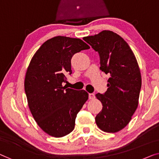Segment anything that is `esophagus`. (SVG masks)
Instances as JSON below:
<instances>
[{
	"instance_id": "esophagus-1",
	"label": "esophagus",
	"mask_w": 159,
	"mask_h": 159,
	"mask_svg": "<svg viewBox=\"0 0 159 159\" xmlns=\"http://www.w3.org/2000/svg\"><path fill=\"white\" fill-rule=\"evenodd\" d=\"M89 99H93V98H95V95L93 93H89Z\"/></svg>"
}]
</instances>
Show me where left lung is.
Instances as JSON below:
<instances>
[{
	"instance_id": "1",
	"label": "left lung",
	"mask_w": 159,
	"mask_h": 159,
	"mask_svg": "<svg viewBox=\"0 0 159 159\" xmlns=\"http://www.w3.org/2000/svg\"><path fill=\"white\" fill-rule=\"evenodd\" d=\"M84 40L98 53L100 69L110 75L107 91L96 95L103 105L96 123L103 131L118 132L129 124L139 105L141 75L136 58L127 43L111 30Z\"/></svg>"
}]
</instances>
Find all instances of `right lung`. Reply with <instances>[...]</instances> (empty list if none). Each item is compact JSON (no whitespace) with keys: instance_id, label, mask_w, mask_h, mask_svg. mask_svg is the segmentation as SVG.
<instances>
[{"instance_id":"obj_1","label":"right lung","mask_w":159,"mask_h":159,"mask_svg":"<svg viewBox=\"0 0 159 159\" xmlns=\"http://www.w3.org/2000/svg\"><path fill=\"white\" fill-rule=\"evenodd\" d=\"M89 48L79 39L58 35L43 43L30 61L24 82L28 104L37 124L50 136L70 134L89 98L84 90L68 89L63 84L67 82L66 75L72 73L73 56Z\"/></svg>"}]
</instances>
